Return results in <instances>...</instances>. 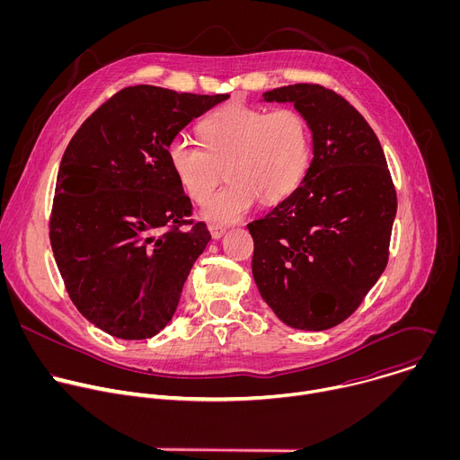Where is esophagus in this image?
<instances>
[{"mask_svg":"<svg viewBox=\"0 0 460 460\" xmlns=\"http://www.w3.org/2000/svg\"><path fill=\"white\" fill-rule=\"evenodd\" d=\"M209 231H211V236L215 240H220L226 234V227L224 226H209Z\"/></svg>","mask_w":460,"mask_h":460,"instance_id":"obj_1","label":"esophagus"}]
</instances>
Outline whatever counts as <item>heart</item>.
<instances>
[{"instance_id": "b5f03b06", "label": "heart", "mask_w": 460, "mask_h": 460, "mask_svg": "<svg viewBox=\"0 0 460 460\" xmlns=\"http://www.w3.org/2000/svg\"><path fill=\"white\" fill-rule=\"evenodd\" d=\"M200 146L176 137L167 149L171 171L194 202H206L226 167L230 183L204 208V218L231 224L258 200L275 204L305 176L311 135L305 118L291 107L226 105L199 125Z\"/></svg>"}]
</instances>
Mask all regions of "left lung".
I'll return each mask as SVG.
<instances>
[{"label": "left lung", "instance_id": "obj_1", "mask_svg": "<svg viewBox=\"0 0 460 460\" xmlns=\"http://www.w3.org/2000/svg\"><path fill=\"white\" fill-rule=\"evenodd\" d=\"M261 98L289 102L305 118L313 160L286 200L247 224L252 279L284 323L323 332L344 322L384 273L397 192L373 128L335 91L296 84Z\"/></svg>", "mask_w": 460, "mask_h": 460}]
</instances>
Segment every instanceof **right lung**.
Here are the masks:
<instances>
[{
	"label": "right lung",
	"mask_w": 460,
	"mask_h": 460,
	"mask_svg": "<svg viewBox=\"0 0 460 460\" xmlns=\"http://www.w3.org/2000/svg\"><path fill=\"white\" fill-rule=\"evenodd\" d=\"M227 98L127 87L65 149L50 245L71 300L102 332L144 341L171 322L211 234L189 220L192 206L167 149L185 125Z\"/></svg>",
	"instance_id": "add662e5"
}]
</instances>
